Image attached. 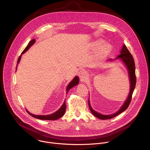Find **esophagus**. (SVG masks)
<instances>
[{"instance_id":"obj_1","label":"esophagus","mask_w":150,"mask_h":150,"mask_svg":"<svg viewBox=\"0 0 150 150\" xmlns=\"http://www.w3.org/2000/svg\"><path fill=\"white\" fill-rule=\"evenodd\" d=\"M87 73L84 70H80L78 72V76L81 79H84L87 76Z\"/></svg>"}]
</instances>
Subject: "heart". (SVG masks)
I'll return each instance as SVG.
<instances>
[{
  "label": "heart",
  "mask_w": 150,
  "mask_h": 150,
  "mask_svg": "<svg viewBox=\"0 0 150 150\" xmlns=\"http://www.w3.org/2000/svg\"><path fill=\"white\" fill-rule=\"evenodd\" d=\"M91 47L93 49H97L96 54L98 56H103L108 54L112 50L113 47L109 42H104L102 39H97L91 43Z\"/></svg>",
  "instance_id": "b5f03b06"
}]
</instances>
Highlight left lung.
<instances>
[{"label":"left lung","mask_w":150,"mask_h":150,"mask_svg":"<svg viewBox=\"0 0 150 150\" xmlns=\"http://www.w3.org/2000/svg\"><path fill=\"white\" fill-rule=\"evenodd\" d=\"M120 60L123 63L124 65H125L126 68H127V70L128 71V76H129V82H130V90H129V95H128L126 100H125V103L123 104L122 105L120 109L116 112V113L111 115H102L100 113L97 112L95 111L93 108H91L90 102V98H88V105H89V108L91 112V113L93 114L94 116L96 117L101 119V120H105V119H112L123 112H124L125 110L127 109V108L129 106L131 98H132V96L133 94V92L134 91V89L135 88V85H136V76H135V62L134 58L129 52V50L127 49L125 45L124 44L120 52V54L115 59H110L108 60V62H112L114 61L115 60Z\"/></svg>","instance_id":"8db88e82"}]
</instances>
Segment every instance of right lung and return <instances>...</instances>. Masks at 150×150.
<instances>
[{"label": "right lung", "instance_id": "add662e5", "mask_svg": "<svg viewBox=\"0 0 150 150\" xmlns=\"http://www.w3.org/2000/svg\"><path fill=\"white\" fill-rule=\"evenodd\" d=\"M35 42V39H33L31 40L30 42L28 44L27 46L25 47V49L24 50V51L22 52V53H21V54L20 55V56L19 57L18 59V61H17V65H16V71L17 69V67H18V63H19L20 62V60L21 59V56H22V54L25 53L34 43ZM79 78L78 76H75L74 77V78L69 82V83L68 85L67 86V94L68 93V91L72 88H73L74 87L76 86V85H77L78 83H79ZM27 110V109H26ZM65 111H66V104H65V101H64L63 104H62V105L60 107V108L57 110L56 112H55L54 113H52L50 115H33L31 113H30L27 110V112L28 113V114L30 115H31V116H33V117L34 118H36V119H41V120H57L59 118H60L61 117H62L64 114H65Z\"/></svg>", "mask_w": 150, "mask_h": 150}]
</instances>
